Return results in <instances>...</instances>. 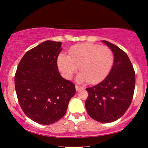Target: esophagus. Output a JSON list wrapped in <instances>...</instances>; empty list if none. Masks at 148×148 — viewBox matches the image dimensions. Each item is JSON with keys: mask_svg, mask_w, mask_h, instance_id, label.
I'll return each instance as SVG.
<instances>
[{"mask_svg": "<svg viewBox=\"0 0 148 148\" xmlns=\"http://www.w3.org/2000/svg\"><path fill=\"white\" fill-rule=\"evenodd\" d=\"M84 87H82V86H77V85H76V86H75V89H76L77 91H79V90H83V89H84Z\"/></svg>", "mask_w": 148, "mask_h": 148, "instance_id": "obj_1", "label": "esophagus"}]
</instances>
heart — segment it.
I'll return each mask as SVG.
<instances>
[{"label": "heart", "instance_id": "b5f03b06", "mask_svg": "<svg viewBox=\"0 0 148 148\" xmlns=\"http://www.w3.org/2000/svg\"><path fill=\"white\" fill-rule=\"evenodd\" d=\"M114 63V55L110 48L91 43H84L73 46L69 56L60 54L58 66L66 79H71L79 66V82H89L97 84L110 73Z\"/></svg>", "mask_w": 148, "mask_h": 148}]
</instances>
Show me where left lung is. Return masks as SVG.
<instances>
[{
    "mask_svg": "<svg viewBox=\"0 0 148 148\" xmlns=\"http://www.w3.org/2000/svg\"><path fill=\"white\" fill-rule=\"evenodd\" d=\"M103 42L114 53V64L102 82L86 88L88 96L85 105L93 119L109 123L121 118L130 106L134 94L135 73L123 50L106 40Z\"/></svg>",
    "mask_w": 148,
    "mask_h": 148,
    "instance_id": "1",
    "label": "left lung"
}]
</instances>
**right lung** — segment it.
Wrapping results in <instances>:
<instances>
[{"label": "right lung", "mask_w": 148, "mask_h": 148, "mask_svg": "<svg viewBox=\"0 0 148 148\" xmlns=\"http://www.w3.org/2000/svg\"><path fill=\"white\" fill-rule=\"evenodd\" d=\"M61 44L48 40L29 50L15 73L20 106L26 116L39 124L50 125L61 119L75 94V84L62 77L58 71Z\"/></svg>", "instance_id": "right-lung-1"}]
</instances>
